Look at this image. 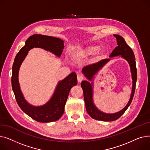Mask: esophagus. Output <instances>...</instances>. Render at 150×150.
Instances as JSON below:
<instances>
[{"instance_id":"esophagus-1","label":"esophagus","mask_w":150,"mask_h":150,"mask_svg":"<svg viewBox=\"0 0 150 150\" xmlns=\"http://www.w3.org/2000/svg\"><path fill=\"white\" fill-rule=\"evenodd\" d=\"M84 79V76L83 75H78L77 76V80L78 82H81Z\"/></svg>"}]
</instances>
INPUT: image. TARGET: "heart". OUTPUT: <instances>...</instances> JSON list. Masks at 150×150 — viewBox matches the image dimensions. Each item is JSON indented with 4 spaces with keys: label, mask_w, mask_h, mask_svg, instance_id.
Instances as JSON below:
<instances>
[{
    "label": "heart",
    "mask_w": 150,
    "mask_h": 150,
    "mask_svg": "<svg viewBox=\"0 0 150 150\" xmlns=\"http://www.w3.org/2000/svg\"><path fill=\"white\" fill-rule=\"evenodd\" d=\"M100 50V47L98 46H93L90 47L87 49H86L82 52L76 53L75 55V58L77 59L83 58L86 57L91 56V55H93L98 53V52Z\"/></svg>",
    "instance_id": "b5f03b06"
}]
</instances>
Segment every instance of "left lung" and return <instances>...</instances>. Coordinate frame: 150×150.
I'll list each match as a JSON object with an SVG mask.
<instances>
[{
  "label": "left lung",
  "instance_id": "8db88e82",
  "mask_svg": "<svg viewBox=\"0 0 150 150\" xmlns=\"http://www.w3.org/2000/svg\"><path fill=\"white\" fill-rule=\"evenodd\" d=\"M114 36L117 39L118 46L113 50L112 52L110 54L109 57H114L120 55L129 62L131 67V72L132 78V89L130 99L127 106L122 111L114 114H106L101 112L99 111L93 103L92 83L91 84L87 81H83L81 84V86L83 91L86 109L88 113L93 119L105 122H111L117 120L127 111V109L131 103L134 95L137 81V69L136 66L135 57L133 51L131 49V47L126 43L124 39L121 36L118 35H114ZM109 61V59H104L98 61V62L94 63V64L86 66L83 67L82 72L84 75L91 81L92 80V78L95 74L101 68L103 67Z\"/></svg>",
  "mask_w": 150,
  "mask_h": 150
}]
</instances>
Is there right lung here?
<instances>
[{
  "label": "right lung",
  "instance_id": "obj_1",
  "mask_svg": "<svg viewBox=\"0 0 150 150\" xmlns=\"http://www.w3.org/2000/svg\"><path fill=\"white\" fill-rule=\"evenodd\" d=\"M33 47H40L59 57L64 46V41L57 38L41 35H33L28 38L25 41V46L19 50L14 59L12 68V89L18 105L31 119L42 123L56 121L59 119L64 113V106L70 89L77 84L76 75L75 72H72L59 81L53 97L44 106L36 107L30 105L23 98L21 91L18 73L20 66L28 52Z\"/></svg>",
  "mask_w": 150,
  "mask_h": 150
}]
</instances>
